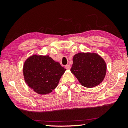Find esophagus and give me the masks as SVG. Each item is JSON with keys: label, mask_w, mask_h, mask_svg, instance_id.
I'll use <instances>...</instances> for the list:
<instances>
[{"label": "esophagus", "mask_w": 128, "mask_h": 128, "mask_svg": "<svg viewBox=\"0 0 128 128\" xmlns=\"http://www.w3.org/2000/svg\"><path fill=\"white\" fill-rule=\"evenodd\" d=\"M66 68L68 70H70V68H71V67H70V66H69V65H67V66H66Z\"/></svg>", "instance_id": "obj_1"}]
</instances>
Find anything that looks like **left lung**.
<instances>
[{
    "instance_id": "1",
    "label": "left lung",
    "mask_w": 128,
    "mask_h": 128,
    "mask_svg": "<svg viewBox=\"0 0 128 128\" xmlns=\"http://www.w3.org/2000/svg\"><path fill=\"white\" fill-rule=\"evenodd\" d=\"M70 71L81 85L92 88L104 80L107 66L101 56L96 53H78L73 56Z\"/></svg>"
}]
</instances>
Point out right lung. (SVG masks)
I'll list each match as a JSON object with an SVG mask.
<instances>
[{
  "instance_id": "1",
  "label": "right lung",
  "mask_w": 128,
  "mask_h": 128,
  "mask_svg": "<svg viewBox=\"0 0 128 128\" xmlns=\"http://www.w3.org/2000/svg\"><path fill=\"white\" fill-rule=\"evenodd\" d=\"M66 70L49 56L34 54L24 62L23 74L30 88L38 94H46L56 88Z\"/></svg>"
}]
</instances>
